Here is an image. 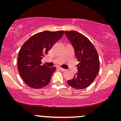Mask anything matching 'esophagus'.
<instances>
[{"instance_id":"1","label":"esophagus","mask_w":121,"mask_h":121,"mask_svg":"<svg viewBox=\"0 0 121 121\" xmlns=\"http://www.w3.org/2000/svg\"><path fill=\"white\" fill-rule=\"evenodd\" d=\"M58 69H60L61 71H65V69L63 68H62V67H58Z\"/></svg>"}]
</instances>
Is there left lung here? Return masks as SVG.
<instances>
[{"instance_id": "obj_1", "label": "left lung", "mask_w": 121, "mask_h": 121, "mask_svg": "<svg viewBox=\"0 0 121 121\" xmlns=\"http://www.w3.org/2000/svg\"><path fill=\"white\" fill-rule=\"evenodd\" d=\"M73 46L79 63L78 73L68 84L76 89H83L90 86L98 74L100 61L97 51L91 41L83 35L74 31H65Z\"/></svg>"}]
</instances>
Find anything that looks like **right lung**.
I'll use <instances>...</instances> for the list:
<instances>
[{"label": "right lung", "instance_id": "right-lung-1", "mask_svg": "<svg viewBox=\"0 0 121 121\" xmlns=\"http://www.w3.org/2000/svg\"><path fill=\"white\" fill-rule=\"evenodd\" d=\"M63 34L64 31L39 32L31 36L21 47L18 53V70L30 87L40 89L50 82L56 67L42 65L41 59Z\"/></svg>", "mask_w": 121, "mask_h": 121}]
</instances>
